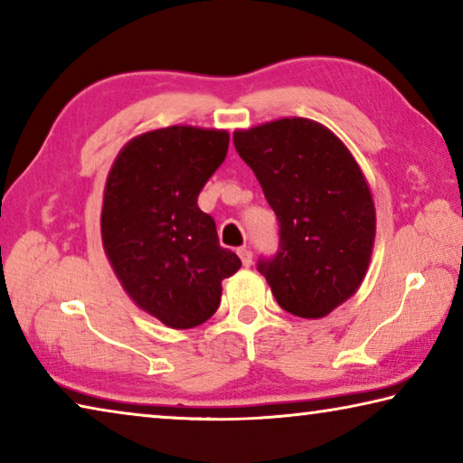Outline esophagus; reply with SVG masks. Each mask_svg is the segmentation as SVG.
Listing matches in <instances>:
<instances>
[{
  "mask_svg": "<svg viewBox=\"0 0 463 463\" xmlns=\"http://www.w3.org/2000/svg\"><path fill=\"white\" fill-rule=\"evenodd\" d=\"M239 257H241V261H242V265H245V268H249V265L253 263V250H250L249 247H241Z\"/></svg>",
  "mask_w": 463,
  "mask_h": 463,
  "instance_id": "esophagus-1",
  "label": "esophagus"
}]
</instances>
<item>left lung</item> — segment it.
<instances>
[{"label":"left lung","instance_id":"8db88e82","mask_svg":"<svg viewBox=\"0 0 463 463\" xmlns=\"http://www.w3.org/2000/svg\"><path fill=\"white\" fill-rule=\"evenodd\" d=\"M232 143L278 216V250L260 257L257 271L289 315L326 317L355 294L370 263L375 210L362 169L307 118L237 130Z\"/></svg>","mask_w":463,"mask_h":463}]
</instances>
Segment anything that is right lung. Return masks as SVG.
<instances>
[{"instance_id": "1", "label": "right lung", "mask_w": 463, "mask_h": 463, "mask_svg": "<svg viewBox=\"0 0 463 463\" xmlns=\"http://www.w3.org/2000/svg\"><path fill=\"white\" fill-rule=\"evenodd\" d=\"M229 151V132L169 127L122 148L108 175L101 241L124 289L171 328L214 315L241 260L218 242L198 195Z\"/></svg>"}]
</instances>
